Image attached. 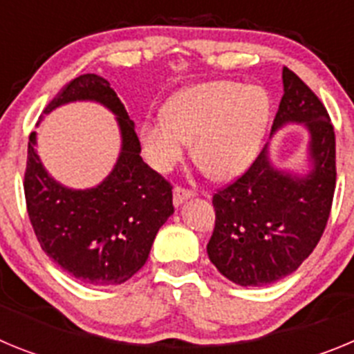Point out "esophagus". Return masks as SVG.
<instances>
[{"label": "esophagus", "instance_id": "1", "mask_svg": "<svg viewBox=\"0 0 354 354\" xmlns=\"http://www.w3.org/2000/svg\"><path fill=\"white\" fill-rule=\"evenodd\" d=\"M196 193L193 192V189H186V187H183V186H175V189H174V204L177 205V207H179L180 204H184V202H186L187 198H193V196H195Z\"/></svg>", "mask_w": 354, "mask_h": 354}]
</instances>
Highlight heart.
I'll return each instance as SVG.
<instances>
[{"label":"heart","instance_id":"heart-1","mask_svg":"<svg viewBox=\"0 0 354 354\" xmlns=\"http://www.w3.org/2000/svg\"><path fill=\"white\" fill-rule=\"evenodd\" d=\"M270 120V97L261 86L212 81L179 92L167 117L142 126L145 158L158 171H170L193 142V156L212 179L228 180L250 167Z\"/></svg>","mask_w":354,"mask_h":354}]
</instances>
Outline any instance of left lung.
<instances>
[{
    "label": "left lung",
    "instance_id": "8db88e82",
    "mask_svg": "<svg viewBox=\"0 0 354 354\" xmlns=\"http://www.w3.org/2000/svg\"><path fill=\"white\" fill-rule=\"evenodd\" d=\"M277 131L289 122L310 133V174L273 167L268 147L234 183L212 195L216 220L207 243L212 264L243 287L273 283L298 270L326 228L335 193V131L319 97L283 67Z\"/></svg>",
    "mask_w": 354,
    "mask_h": 354
}]
</instances>
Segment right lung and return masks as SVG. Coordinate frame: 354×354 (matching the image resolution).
Wrapping results in <instances>:
<instances>
[{
	"instance_id": "obj_1",
	"label": "right lung",
	"mask_w": 354,
	"mask_h": 354,
	"mask_svg": "<svg viewBox=\"0 0 354 354\" xmlns=\"http://www.w3.org/2000/svg\"><path fill=\"white\" fill-rule=\"evenodd\" d=\"M72 101H97L117 115V165L99 186L68 189L44 170L31 133L24 171L28 216L40 248L62 270L88 286H118L142 270L156 234L174 212L171 184L143 162L134 122L104 77L72 80L44 113Z\"/></svg>"
}]
</instances>
